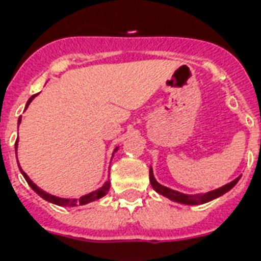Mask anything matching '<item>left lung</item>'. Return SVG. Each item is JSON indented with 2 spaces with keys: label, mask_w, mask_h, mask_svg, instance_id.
Wrapping results in <instances>:
<instances>
[{
  "label": "left lung",
  "mask_w": 261,
  "mask_h": 261,
  "mask_svg": "<svg viewBox=\"0 0 261 261\" xmlns=\"http://www.w3.org/2000/svg\"><path fill=\"white\" fill-rule=\"evenodd\" d=\"M240 176L238 178H235L234 181H231L230 184L225 185V187L219 188V189H215L212 190V192H207L205 194H197V196H188V194H182V193H178L176 190H172L167 187H163L155 180L153 177V173H152V169L149 168V182L152 185L153 189L160 193L162 196L168 197L169 199L172 201H176V202H180V203H185V205H201V203H205V202H209L212 199L217 198V197L222 196V194H225L226 192L231 189V188H234L237 185V182L239 181Z\"/></svg>",
  "instance_id": "1"
}]
</instances>
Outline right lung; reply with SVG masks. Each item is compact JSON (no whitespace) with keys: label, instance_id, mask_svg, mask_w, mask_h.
<instances>
[{"label":"right lung","instance_id":"obj_1","mask_svg":"<svg viewBox=\"0 0 261 261\" xmlns=\"http://www.w3.org/2000/svg\"><path fill=\"white\" fill-rule=\"evenodd\" d=\"M35 96H36V94H34L33 97H30V99L27 101L26 108H27V106H29V103H30L31 101H33V98H34V97H35ZM18 122H21V118H19V121H18ZM15 149H17V142H15ZM117 149H118V148H115V151H117ZM18 167H19V164H18ZM19 169H21V168H19ZM21 172H22V174H23V177L26 178L27 184L30 185L31 189H33L34 192H36V193L39 194V196L42 197V198H44V199H46V201H48V202L55 203V205H59V206H77V205H85V203H89V202H92V201H96V199H98V198H101V197H103L106 193H108L109 189H110V181H106L105 184H103L102 188H99L98 190H94V192H92V193H89V194H87V196L81 197V198H79V199L59 198V197L51 196V194L46 193V192H43L42 189H39V188H38L35 184H34L33 181H31L30 178H29V176H27V174L24 173V172L22 171V169H21Z\"/></svg>","mask_w":261,"mask_h":261}]
</instances>
